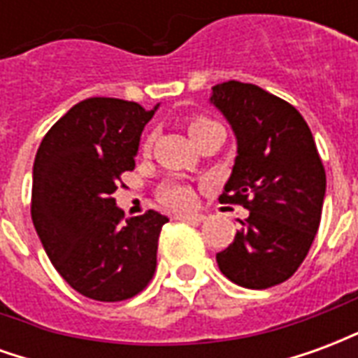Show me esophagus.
I'll use <instances>...</instances> for the list:
<instances>
[{
    "label": "esophagus",
    "mask_w": 358,
    "mask_h": 358,
    "mask_svg": "<svg viewBox=\"0 0 358 358\" xmlns=\"http://www.w3.org/2000/svg\"><path fill=\"white\" fill-rule=\"evenodd\" d=\"M176 220H182V222H192V224H199L205 220L203 215H176Z\"/></svg>",
    "instance_id": "1"
}]
</instances>
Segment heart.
<instances>
[{"instance_id": "heart-1", "label": "heart", "mask_w": 358, "mask_h": 358, "mask_svg": "<svg viewBox=\"0 0 358 358\" xmlns=\"http://www.w3.org/2000/svg\"><path fill=\"white\" fill-rule=\"evenodd\" d=\"M213 124V120L205 117H192L187 120V132L192 138H195L197 134L201 132L205 126ZM149 148H151V141L145 140L143 141V153H148ZM161 201L164 205H169V207H174V209H184L187 207L192 199H194V194H192V187L186 186V184H182V182H171V184H166V186L161 189Z\"/></svg>"}]
</instances>
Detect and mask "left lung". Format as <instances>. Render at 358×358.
Instances as JSON below:
<instances>
[{"mask_svg":"<svg viewBox=\"0 0 358 358\" xmlns=\"http://www.w3.org/2000/svg\"><path fill=\"white\" fill-rule=\"evenodd\" d=\"M210 103L238 140L220 203L249 210L232 243L217 253L218 268L241 287L266 289L292 278L315 241L324 164L299 110L266 90L228 80L213 86Z\"/></svg>","mask_w":358,"mask_h":358,"instance_id":"obj_1","label":"left lung"}]
</instances>
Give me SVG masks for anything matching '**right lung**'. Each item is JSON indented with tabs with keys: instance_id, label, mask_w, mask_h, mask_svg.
I'll list each match as a JSON object with an SVG mask.
<instances>
[{
	"instance_id": "1",
	"label": "right lung",
	"mask_w": 358,
	"mask_h": 358,
	"mask_svg": "<svg viewBox=\"0 0 358 358\" xmlns=\"http://www.w3.org/2000/svg\"><path fill=\"white\" fill-rule=\"evenodd\" d=\"M157 107L115 97L76 103L51 126L32 172V222L55 270L84 297L130 299L155 274L157 241L169 218H128L113 194L134 171L140 136Z\"/></svg>"
}]
</instances>
